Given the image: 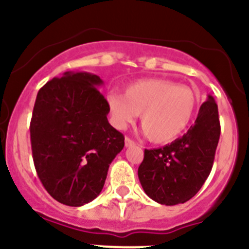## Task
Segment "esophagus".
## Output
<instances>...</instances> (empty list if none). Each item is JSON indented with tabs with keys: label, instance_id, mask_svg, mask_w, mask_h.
<instances>
[{
	"label": "esophagus",
	"instance_id": "esophagus-1",
	"mask_svg": "<svg viewBox=\"0 0 249 249\" xmlns=\"http://www.w3.org/2000/svg\"><path fill=\"white\" fill-rule=\"evenodd\" d=\"M124 144H126V147H132V146H135V141L131 140V138L126 137L124 138Z\"/></svg>",
	"mask_w": 249,
	"mask_h": 249
}]
</instances>
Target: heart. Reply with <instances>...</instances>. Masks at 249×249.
Instances as JSON below:
<instances>
[{
    "label": "heart",
    "mask_w": 249,
    "mask_h": 249,
    "mask_svg": "<svg viewBox=\"0 0 249 249\" xmlns=\"http://www.w3.org/2000/svg\"><path fill=\"white\" fill-rule=\"evenodd\" d=\"M106 101L116 128L124 129L141 113L144 135L155 143H168L181 136L197 107V97L190 87L162 78L136 81L123 94L108 93Z\"/></svg>",
    "instance_id": "b5f03b06"
}]
</instances>
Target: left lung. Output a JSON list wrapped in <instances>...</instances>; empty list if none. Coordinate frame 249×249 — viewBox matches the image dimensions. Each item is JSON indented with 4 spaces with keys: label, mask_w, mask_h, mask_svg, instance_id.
<instances>
[{
    "label": "left lung",
    "mask_w": 249,
    "mask_h": 249,
    "mask_svg": "<svg viewBox=\"0 0 249 249\" xmlns=\"http://www.w3.org/2000/svg\"><path fill=\"white\" fill-rule=\"evenodd\" d=\"M219 135L218 107L208 96L186 135L162 148L144 151L138 178L146 195L166 206L190 201L210 176Z\"/></svg>",
    "instance_id": "1"
}]
</instances>
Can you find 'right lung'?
<instances>
[{
	"label": "right lung",
	"mask_w": 249,
	"mask_h": 249,
	"mask_svg": "<svg viewBox=\"0 0 249 249\" xmlns=\"http://www.w3.org/2000/svg\"><path fill=\"white\" fill-rule=\"evenodd\" d=\"M102 85L97 74L65 72L37 93L30 126L35 167L46 191L66 206L93 201L124 147L107 120Z\"/></svg>",
	"instance_id": "right-lung-1"
}]
</instances>
